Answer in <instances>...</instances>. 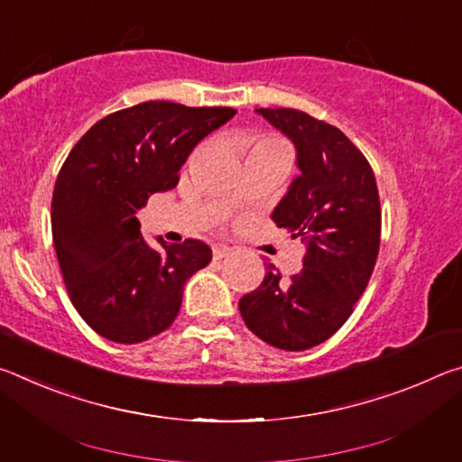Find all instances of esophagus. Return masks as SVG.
I'll return each instance as SVG.
<instances>
[{
	"instance_id": "34e87169",
	"label": "esophagus",
	"mask_w": 462,
	"mask_h": 462,
	"mask_svg": "<svg viewBox=\"0 0 462 462\" xmlns=\"http://www.w3.org/2000/svg\"><path fill=\"white\" fill-rule=\"evenodd\" d=\"M232 248L226 246V245H216L214 246V259L220 261V259H226V256H230Z\"/></svg>"
}]
</instances>
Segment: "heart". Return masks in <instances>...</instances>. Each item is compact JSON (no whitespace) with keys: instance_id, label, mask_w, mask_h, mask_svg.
Returning a JSON list of instances; mask_svg holds the SVG:
<instances>
[{"instance_id":"heart-1","label":"heart","mask_w":462,"mask_h":462,"mask_svg":"<svg viewBox=\"0 0 462 462\" xmlns=\"http://www.w3.org/2000/svg\"><path fill=\"white\" fill-rule=\"evenodd\" d=\"M256 144H279V143H275V140H271V138H261V140H256Z\"/></svg>"}]
</instances>
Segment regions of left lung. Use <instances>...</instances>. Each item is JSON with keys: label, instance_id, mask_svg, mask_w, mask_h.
Instances as JSON below:
<instances>
[{"label": "left lung", "instance_id": "left-lung-1", "mask_svg": "<svg viewBox=\"0 0 462 462\" xmlns=\"http://www.w3.org/2000/svg\"><path fill=\"white\" fill-rule=\"evenodd\" d=\"M256 112L295 144L301 175L273 222L306 242V254L289 279L269 263L238 310L271 346L308 350L340 330L369 285L381 242L379 189L369 161L332 124L291 107Z\"/></svg>", "mask_w": 462, "mask_h": 462}]
</instances>
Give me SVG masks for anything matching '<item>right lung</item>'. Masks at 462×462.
<instances>
[{
    "mask_svg": "<svg viewBox=\"0 0 462 462\" xmlns=\"http://www.w3.org/2000/svg\"><path fill=\"white\" fill-rule=\"evenodd\" d=\"M234 114L144 101L93 124L62 162L51 208L54 250L75 310L104 338L136 344L167 330L185 281L212 261L201 240L148 246L136 214L152 193L173 189L195 144Z\"/></svg>",
    "mask_w": 462,
    "mask_h": 462,
    "instance_id": "add662e5",
    "label": "right lung"
}]
</instances>
